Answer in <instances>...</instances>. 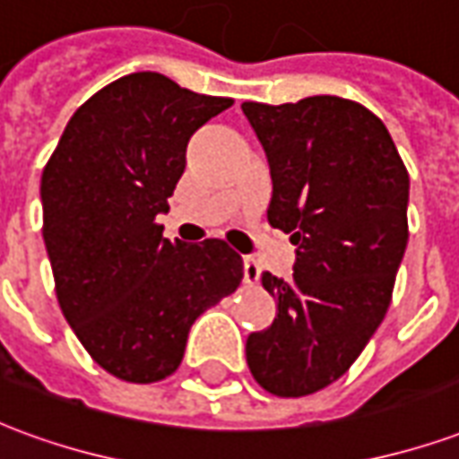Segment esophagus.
Wrapping results in <instances>:
<instances>
[{
    "label": "esophagus",
    "mask_w": 459,
    "mask_h": 459,
    "mask_svg": "<svg viewBox=\"0 0 459 459\" xmlns=\"http://www.w3.org/2000/svg\"><path fill=\"white\" fill-rule=\"evenodd\" d=\"M258 278H260V268H258V263H255V260L250 258H243V280H246V282H258Z\"/></svg>",
    "instance_id": "obj_1"
}]
</instances>
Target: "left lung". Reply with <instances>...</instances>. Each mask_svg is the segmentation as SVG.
<instances>
[{
	"label": "left lung",
	"instance_id": "8db88e82",
	"mask_svg": "<svg viewBox=\"0 0 459 459\" xmlns=\"http://www.w3.org/2000/svg\"><path fill=\"white\" fill-rule=\"evenodd\" d=\"M240 108L268 157V223L298 246L288 280L263 273L278 315L248 334L246 359L265 391L298 398L344 376L384 322L411 181L384 122L354 100Z\"/></svg>",
	"mask_w": 459,
	"mask_h": 459
}]
</instances>
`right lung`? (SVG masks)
<instances>
[{
    "label": "right lung",
    "mask_w": 459,
    "mask_h": 459,
    "mask_svg": "<svg viewBox=\"0 0 459 459\" xmlns=\"http://www.w3.org/2000/svg\"><path fill=\"white\" fill-rule=\"evenodd\" d=\"M230 105L161 74H130L75 110L46 164L56 298L95 364L122 381L174 374L191 325L240 285L243 260L223 240L171 243L157 223L191 134Z\"/></svg>",
    "instance_id": "add662e5"
}]
</instances>
